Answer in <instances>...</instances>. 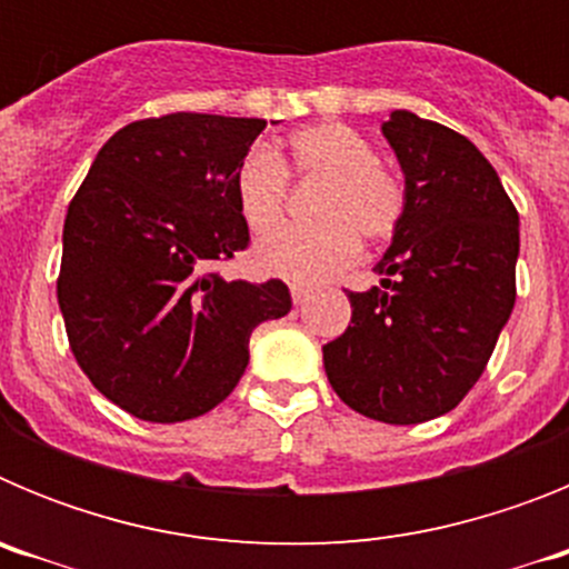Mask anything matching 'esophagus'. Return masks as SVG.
Segmentation results:
<instances>
[{"mask_svg": "<svg viewBox=\"0 0 569 569\" xmlns=\"http://www.w3.org/2000/svg\"><path fill=\"white\" fill-rule=\"evenodd\" d=\"M290 296H293V305H305L313 296V288H308V284H290Z\"/></svg>", "mask_w": 569, "mask_h": 569, "instance_id": "esophagus-1", "label": "esophagus"}]
</instances>
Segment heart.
I'll return each mask as SVG.
<instances>
[{"label": "heart", "mask_w": 569, "mask_h": 569, "mask_svg": "<svg viewBox=\"0 0 569 569\" xmlns=\"http://www.w3.org/2000/svg\"><path fill=\"white\" fill-rule=\"evenodd\" d=\"M288 173L301 182L319 179L310 202L316 222L256 244L253 264L264 276L316 284L353 261L359 236L385 241L405 216L399 176L376 162L365 136L341 122H316L284 136L276 156L253 148L236 164V208L253 233H270L281 222Z\"/></svg>", "instance_id": "b5f03b06"}]
</instances>
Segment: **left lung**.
Instances as JSON below:
<instances>
[{
    "label": "left lung",
    "instance_id": "left-lung-1",
    "mask_svg": "<svg viewBox=\"0 0 569 569\" xmlns=\"http://www.w3.org/2000/svg\"><path fill=\"white\" fill-rule=\"evenodd\" d=\"M381 133L405 173V216L376 264L381 284L347 293L350 325L321 353L356 413L419 425L485 373L516 305L519 213L467 136L410 110Z\"/></svg>",
    "mask_w": 569,
    "mask_h": 569
}]
</instances>
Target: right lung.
Segmentation results:
<instances>
[{
	"label": "right lung",
	"instance_id": "1",
	"mask_svg": "<svg viewBox=\"0 0 569 569\" xmlns=\"http://www.w3.org/2000/svg\"><path fill=\"white\" fill-rule=\"evenodd\" d=\"M264 119L168 113L116 130L64 216L57 296L70 350L104 399L173 425L233 393L250 333L290 310L284 281L210 261L250 241L233 170Z\"/></svg>",
	"mask_w": 569,
	"mask_h": 569
}]
</instances>
